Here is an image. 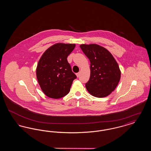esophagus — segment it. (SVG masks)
Wrapping results in <instances>:
<instances>
[{"label":"esophagus","mask_w":151,"mask_h":151,"mask_svg":"<svg viewBox=\"0 0 151 151\" xmlns=\"http://www.w3.org/2000/svg\"><path fill=\"white\" fill-rule=\"evenodd\" d=\"M76 75V76H77L78 78H79V76H80V73H79V72L77 73Z\"/></svg>","instance_id":"34e87169"}]
</instances>
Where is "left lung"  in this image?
<instances>
[{"instance_id":"1","label":"left lung","mask_w":151,"mask_h":151,"mask_svg":"<svg viewBox=\"0 0 151 151\" xmlns=\"http://www.w3.org/2000/svg\"><path fill=\"white\" fill-rule=\"evenodd\" d=\"M90 60L91 75L86 84L88 92L94 97L102 98L114 91L121 79V71L112 54L97 44L80 46Z\"/></svg>"}]
</instances>
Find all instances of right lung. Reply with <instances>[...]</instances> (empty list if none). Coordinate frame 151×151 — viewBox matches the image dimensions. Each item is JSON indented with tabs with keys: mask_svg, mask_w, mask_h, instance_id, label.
I'll return each mask as SVG.
<instances>
[{
	"mask_svg": "<svg viewBox=\"0 0 151 151\" xmlns=\"http://www.w3.org/2000/svg\"><path fill=\"white\" fill-rule=\"evenodd\" d=\"M75 47L72 43H55L44 52L36 68L39 85L47 97L58 99L69 93L76 78L67 61Z\"/></svg>",
	"mask_w": 151,
	"mask_h": 151,
	"instance_id": "right-lung-1",
	"label": "right lung"
}]
</instances>
